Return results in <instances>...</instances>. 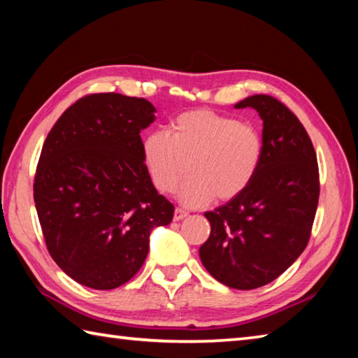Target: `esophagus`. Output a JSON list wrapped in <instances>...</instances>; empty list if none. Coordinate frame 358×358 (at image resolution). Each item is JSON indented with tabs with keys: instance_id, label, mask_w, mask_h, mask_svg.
I'll use <instances>...</instances> for the list:
<instances>
[{
	"instance_id": "esophagus-1",
	"label": "esophagus",
	"mask_w": 358,
	"mask_h": 358,
	"mask_svg": "<svg viewBox=\"0 0 358 358\" xmlns=\"http://www.w3.org/2000/svg\"><path fill=\"white\" fill-rule=\"evenodd\" d=\"M187 215H189V212H185L184 209H176L174 215H173V220L179 222V220H182V218H185Z\"/></svg>"
}]
</instances>
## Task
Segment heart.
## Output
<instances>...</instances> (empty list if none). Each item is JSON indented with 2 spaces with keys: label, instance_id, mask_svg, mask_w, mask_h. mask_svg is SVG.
<instances>
[{
  "label": "heart",
  "instance_id": "heart-1",
  "mask_svg": "<svg viewBox=\"0 0 358 358\" xmlns=\"http://www.w3.org/2000/svg\"><path fill=\"white\" fill-rule=\"evenodd\" d=\"M141 154L152 184L163 193L180 185L179 201L203 208L212 199L229 201L247 189L258 171L262 141L252 124L212 110H190L176 116L169 135L154 130L143 138Z\"/></svg>",
  "mask_w": 358,
  "mask_h": 358
}]
</instances>
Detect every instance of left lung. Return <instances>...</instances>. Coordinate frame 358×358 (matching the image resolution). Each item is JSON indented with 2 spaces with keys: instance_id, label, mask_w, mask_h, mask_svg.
Here are the masks:
<instances>
[{
  "instance_id": "1",
  "label": "left lung",
  "mask_w": 358,
  "mask_h": 358,
  "mask_svg": "<svg viewBox=\"0 0 358 358\" xmlns=\"http://www.w3.org/2000/svg\"><path fill=\"white\" fill-rule=\"evenodd\" d=\"M234 108H253L262 121L258 171L241 195L206 212L209 239L203 266L233 289H256L278 278L306 247L319 199V171L308 134L277 99L256 94Z\"/></svg>"
}]
</instances>
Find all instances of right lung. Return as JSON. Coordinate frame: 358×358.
<instances>
[{
	"label": "right lung",
	"mask_w": 358,
	"mask_h": 358,
	"mask_svg": "<svg viewBox=\"0 0 358 358\" xmlns=\"http://www.w3.org/2000/svg\"><path fill=\"white\" fill-rule=\"evenodd\" d=\"M146 99L92 94L62 113L43 143L34 203L50 255L92 289H115L140 271L149 236L174 206L144 166L140 131L155 121Z\"/></svg>",
	"instance_id": "obj_1"
}]
</instances>
